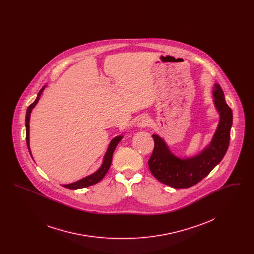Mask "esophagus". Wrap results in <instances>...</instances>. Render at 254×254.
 <instances>
[{
	"instance_id": "esophagus-1",
	"label": "esophagus",
	"mask_w": 254,
	"mask_h": 254,
	"mask_svg": "<svg viewBox=\"0 0 254 254\" xmlns=\"http://www.w3.org/2000/svg\"><path fill=\"white\" fill-rule=\"evenodd\" d=\"M149 122H150L149 117H147V116H145V115H143V116H141V117L138 118L137 125H138V127H146L149 125Z\"/></svg>"
}]
</instances>
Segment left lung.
Instances as JSON below:
<instances>
[{
    "instance_id": "obj_1",
    "label": "left lung",
    "mask_w": 254,
    "mask_h": 254,
    "mask_svg": "<svg viewBox=\"0 0 254 254\" xmlns=\"http://www.w3.org/2000/svg\"><path fill=\"white\" fill-rule=\"evenodd\" d=\"M212 94L220 119L209 145L199 154L192 157H177L163 138L157 134L152 135L154 149L148 160V167L158 181L174 189L190 188L208 175L225 156L230 144L232 111L226 103L219 84L214 85Z\"/></svg>"
}]
</instances>
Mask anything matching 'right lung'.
<instances>
[{
	"label": "right lung",
	"mask_w": 254,
	"mask_h": 254,
	"mask_svg": "<svg viewBox=\"0 0 254 254\" xmlns=\"http://www.w3.org/2000/svg\"><path fill=\"white\" fill-rule=\"evenodd\" d=\"M47 85L43 86L41 88V90L39 91L38 95H37L36 100L27 108L26 109V115H25V131H26V144H27V147L29 150V153L31 155V151H30V146H29V120H30V114L32 109H34V107L36 106L40 97L42 95L45 87ZM123 138V136H116L115 138H113L110 143H109V147L107 149V152L104 156V160L103 163L101 165V167L99 168L98 170H96L94 173L86 176L85 178L79 180V181L74 182L71 184H67V185H63V187L66 188V189H70V190H77V189H83V188H86L89 186H92L94 184H96L98 182L101 181L105 175L107 174V172L109 171L110 165H111V161H112V155L114 152V149L116 147V145H118V143L120 142ZM32 156V155H31Z\"/></svg>",
	"instance_id": "1"
}]
</instances>
